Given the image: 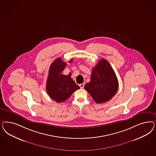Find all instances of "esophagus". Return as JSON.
<instances>
[{
  "label": "esophagus",
  "instance_id": "1",
  "mask_svg": "<svg viewBox=\"0 0 156 156\" xmlns=\"http://www.w3.org/2000/svg\"><path fill=\"white\" fill-rule=\"evenodd\" d=\"M84 85H85L84 83H82V84H79V86H80V87L81 88H83L84 87Z\"/></svg>",
  "mask_w": 156,
  "mask_h": 156
}]
</instances>
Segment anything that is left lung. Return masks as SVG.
<instances>
[{"mask_svg": "<svg viewBox=\"0 0 156 156\" xmlns=\"http://www.w3.org/2000/svg\"><path fill=\"white\" fill-rule=\"evenodd\" d=\"M118 81L109 62L102 59L93 68L90 82L84 88L97 103L110 101L118 89Z\"/></svg>", "mask_w": 156, "mask_h": 156, "instance_id": "left-lung-1", "label": "left lung"}]
</instances>
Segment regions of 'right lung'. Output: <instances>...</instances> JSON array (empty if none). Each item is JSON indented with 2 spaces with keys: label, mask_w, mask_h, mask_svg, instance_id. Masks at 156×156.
Returning a JSON list of instances; mask_svg holds the SVG:
<instances>
[{
  "label": "right lung",
  "mask_w": 156,
  "mask_h": 156,
  "mask_svg": "<svg viewBox=\"0 0 156 156\" xmlns=\"http://www.w3.org/2000/svg\"><path fill=\"white\" fill-rule=\"evenodd\" d=\"M66 65L61 58H58L51 63L49 70L46 91L50 98L58 103L67 100L75 90L80 89V87L71 78L70 73L68 75L61 73Z\"/></svg>",
  "instance_id": "right-lung-1"
}]
</instances>
